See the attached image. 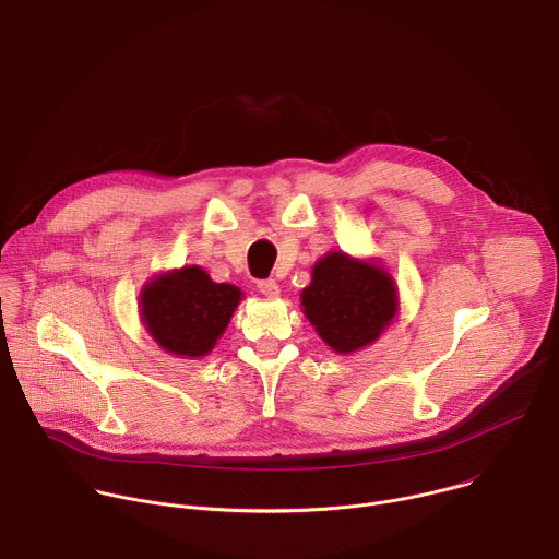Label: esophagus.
Wrapping results in <instances>:
<instances>
[{"instance_id": "esophagus-1", "label": "esophagus", "mask_w": 559, "mask_h": 559, "mask_svg": "<svg viewBox=\"0 0 559 559\" xmlns=\"http://www.w3.org/2000/svg\"><path fill=\"white\" fill-rule=\"evenodd\" d=\"M258 290L266 297H277L280 295V284L275 280H260Z\"/></svg>"}]
</instances>
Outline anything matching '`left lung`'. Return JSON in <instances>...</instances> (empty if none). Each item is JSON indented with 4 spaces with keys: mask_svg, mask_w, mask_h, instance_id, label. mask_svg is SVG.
<instances>
[{
    "mask_svg": "<svg viewBox=\"0 0 559 559\" xmlns=\"http://www.w3.org/2000/svg\"><path fill=\"white\" fill-rule=\"evenodd\" d=\"M399 293L392 275L344 251L323 255L301 290V310L319 337L340 355L374 344L392 323Z\"/></svg>",
    "mask_w": 559,
    "mask_h": 559,
    "instance_id": "obj_1",
    "label": "left lung"
}]
</instances>
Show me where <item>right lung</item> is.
Masks as SVG:
<instances>
[{"label":"right lung","mask_w":559,"mask_h":559,"mask_svg":"<svg viewBox=\"0 0 559 559\" xmlns=\"http://www.w3.org/2000/svg\"><path fill=\"white\" fill-rule=\"evenodd\" d=\"M240 299L238 286L215 284L200 266H182L143 286L141 317L163 350L198 359L213 350Z\"/></svg>","instance_id":"add662e5"}]
</instances>
